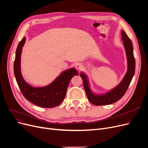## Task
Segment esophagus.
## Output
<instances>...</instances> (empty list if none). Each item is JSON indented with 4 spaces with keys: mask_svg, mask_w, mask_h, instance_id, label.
Instances as JSON below:
<instances>
[{
    "mask_svg": "<svg viewBox=\"0 0 148 148\" xmlns=\"http://www.w3.org/2000/svg\"><path fill=\"white\" fill-rule=\"evenodd\" d=\"M75 67H76V69L77 70H79H79H82V69L83 67V66H82V64H81V63H77V64L75 66Z\"/></svg>",
    "mask_w": 148,
    "mask_h": 148,
    "instance_id": "1",
    "label": "esophagus"
}]
</instances>
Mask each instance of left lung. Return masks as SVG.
Instances as JSON below:
<instances>
[{
    "label": "left lung",
    "instance_id": "obj_1",
    "mask_svg": "<svg viewBox=\"0 0 148 148\" xmlns=\"http://www.w3.org/2000/svg\"><path fill=\"white\" fill-rule=\"evenodd\" d=\"M122 38L125 49L128 61V70L122 82L114 88L103 95H96L90 90L87 75L81 73L80 76L82 79L84 90L86 91L88 101L95 105H105L113 103L123 96L127 90L131 80L135 73L136 61L134 57L132 41L124 31H122Z\"/></svg>",
    "mask_w": 148,
    "mask_h": 148
}]
</instances>
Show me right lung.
<instances>
[{
  "mask_svg": "<svg viewBox=\"0 0 148 148\" xmlns=\"http://www.w3.org/2000/svg\"><path fill=\"white\" fill-rule=\"evenodd\" d=\"M26 38L23 37L18 43L14 62V72L18 86L23 96L31 103L43 108H53L64 100L71 79L78 72L72 68L63 72L53 82L43 87H34L25 82L20 70V59L22 47Z\"/></svg>",
  "mask_w": 148,
  "mask_h": 148,
  "instance_id": "add662e5",
  "label": "right lung"
}]
</instances>
